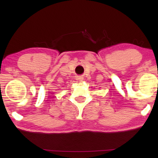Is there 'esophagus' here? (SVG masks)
I'll return each instance as SVG.
<instances>
[{"instance_id":"1","label":"esophagus","mask_w":158,"mask_h":158,"mask_svg":"<svg viewBox=\"0 0 158 158\" xmlns=\"http://www.w3.org/2000/svg\"><path fill=\"white\" fill-rule=\"evenodd\" d=\"M76 80H77V81H83V77H81V76H77V77H76Z\"/></svg>"}]
</instances>
